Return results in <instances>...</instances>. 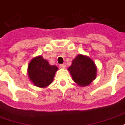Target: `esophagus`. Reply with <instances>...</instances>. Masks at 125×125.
Segmentation results:
<instances>
[{
  "instance_id": "34e87169",
  "label": "esophagus",
  "mask_w": 125,
  "mask_h": 125,
  "mask_svg": "<svg viewBox=\"0 0 125 125\" xmlns=\"http://www.w3.org/2000/svg\"><path fill=\"white\" fill-rule=\"evenodd\" d=\"M59 67H60V68H61V69H64L65 65L63 64H61L59 65Z\"/></svg>"
}]
</instances>
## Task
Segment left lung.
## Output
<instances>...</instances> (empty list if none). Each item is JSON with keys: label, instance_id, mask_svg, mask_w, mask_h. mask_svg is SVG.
Wrapping results in <instances>:
<instances>
[{"label": "left lung", "instance_id": "left-lung-1", "mask_svg": "<svg viewBox=\"0 0 125 125\" xmlns=\"http://www.w3.org/2000/svg\"><path fill=\"white\" fill-rule=\"evenodd\" d=\"M68 70L74 82L81 87L90 84L96 77L97 68L94 62L90 57L82 54L73 59Z\"/></svg>", "mask_w": 125, "mask_h": 125}]
</instances>
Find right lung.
Segmentation results:
<instances>
[{
	"label": "right lung",
	"mask_w": 125,
	"mask_h": 125,
	"mask_svg": "<svg viewBox=\"0 0 125 125\" xmlns=\"http://www.w3.org/2000/svg\"><path fill=\"white\" fill-rule=\"evenodd\" d=\"M28 68L31 81L37 87L41 88L47 87L52 83L55 72L58 70L57 66L50 65L42 55L33 59Z\"/></svg>",
	"instance_id": "1"
}]
</instances>
